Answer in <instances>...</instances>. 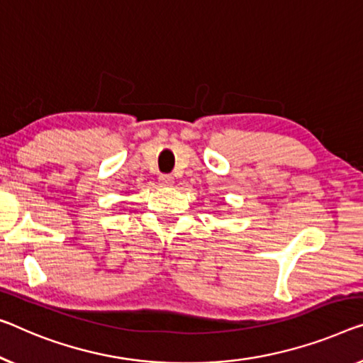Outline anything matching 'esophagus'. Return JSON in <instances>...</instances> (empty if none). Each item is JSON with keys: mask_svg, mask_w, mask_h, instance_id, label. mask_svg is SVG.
<instances>
[{"mask_svg": "<svg viewBox=\"0 0 363 363\" xmlns=\"http://www.w3.org/2000/svg\"><path fill=\"white\" fill-rule=\"evenodd\" d=\"M160 184L163 187H169V186H172V184H174V177L169 176V174H161L160 176Z\"/></svg>", "mask_w": 363, "mask_h": 363, "instance_id": "obj_1", "label": "esophagus"}]
</instances>
